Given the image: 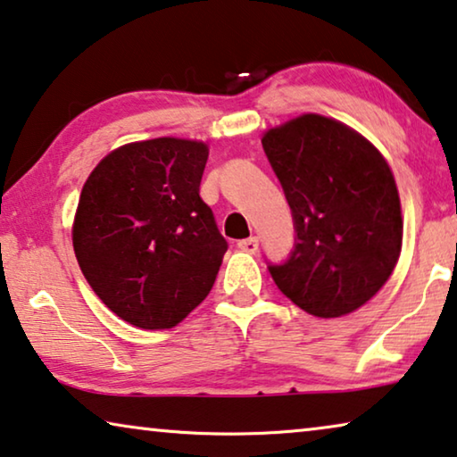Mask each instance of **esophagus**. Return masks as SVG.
Wrapping results in <instances>:
<instances>
[{
    "instance_id": "34e87169",
    "label": "esophagus",
    "mask_w": 457,
    "mask_h": 457,
    "mask_svg": "<svg viewBox=\"0 0 457 457\" xmlns=\"http://www.w3.org/2000/svg\"><path fill=\"white\" fill-rule=\"evenodd\" d=\"M237 247L241 251H247V253H255L257 247H260V241H257V237H249V239H243L237 243Z\"/></svg>"
}]
</instances>
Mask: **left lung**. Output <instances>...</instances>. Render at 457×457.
<instances>
[{
    "mask_svg": "<svg viewBox=\"0 0 457 457\" xmlns=\"http://www.w3.org/2000/svg\"><path fill=\"white\" fill-rule=\"evenodd\" d=\"M293 212L295 245L268 263L276 287L315 317L359 309L392 276L402 210L386 158L346 125L303 115L262 140Z\"/></svg>",
    "mask_w": 457,
    "mask_h": 457,
    "instance_id": "1",
    "label": "left lung"
}]
</instances>
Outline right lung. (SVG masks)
Listing matches in <instances>:
<instances>
[{"mask_svg":"<svg viewBox=\"0 0 457 457\" xmlns=\"http://www.w3.org/2000/svg\"><path fill=\"white\" fill-rule=\"evenodd\" d=\"M208 146L156 137L104 156L82 187L74 251L123 321L167 329L206 299L228 243L200 197Z\"/></svg>","mask_w":457,"mask_h":457,"instance_id":"obj_1","label":"right lung"}]
</instances>
